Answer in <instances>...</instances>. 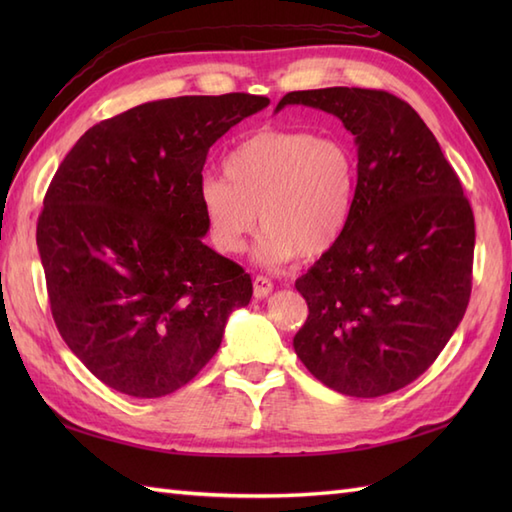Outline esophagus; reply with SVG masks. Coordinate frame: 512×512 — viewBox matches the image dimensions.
<instances>
[{
	"instance_id": "obj_1",
	"label": "esophagus",
	"mask_w": 512,
	"mask_h": 512,
	"mask_svg": "<svg viewBox=\"0 0 512 512\" xmlns=\"http://www.w3.org/2000/svg\"><path fill=\"white\" fill-rule=\"evenodd\" d=\"M253 292L257 299H266L270 292H273V281L268 277H255L253 279Z\"/></svg>"
}]
</instances>
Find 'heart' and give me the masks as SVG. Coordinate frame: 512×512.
<instances>
[{
  "mask_svg": "<svg viewBox=\"0 0 512 512\" xmlns=\"http://www.w3.org/2000/svg\"><path fill=\"white\" fill-rule=\"evenodd\" d=\"M358 160L339 138L292 129H259L224 160V178H204L198 189L213 246L242 253L255 231L257 257L284 264L317 259L339 242L356 204Z\"/></svg>",
  "mask_w": 512,
  "mask_h": 512,
  "instance_id": "b5f03b06",
  "label": "heart"
}]
</instances>
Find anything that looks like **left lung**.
Returning a JSON list of instances; mask_svg holds the SVG:
<instances>
[{
    "label": "left lung",
    "mask_w": 512,
    "mask_h": 512,
    "mask_svg": "<svg viewBox=\"0 0 512 512\" xmlns=\"http://www.w3.org/2000/svg\"><path fill=\"white\" fill-rule=\"evenodd\" d=\"M334 114L354 136L352 220L297 279L308 319L295 352L345 396L376 398L427 372L471 299L475 220L418 112L383 90L288 92L277 103Z\"/></svg>",
    "instance_id": "obj_1"
}]
</instances>
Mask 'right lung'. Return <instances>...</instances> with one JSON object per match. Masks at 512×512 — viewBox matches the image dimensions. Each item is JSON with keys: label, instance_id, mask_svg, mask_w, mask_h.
I'll return each mask as SVG.
<instances>
[{"label": "right lung", "instance_id": "add662e5", "mask_svg": "<svg viewBox=\"0 0 512 512\" xmlns=\"http://www.w3.org/2000/svg\"><path fill=\"white\" fill-rule=\"evenodd\" d=\"M266 96H178L90 127L43 198L37 248L65 345L121 394L160 398L211 361L246 270L202 242L211 145Z\"/></svg>", "mask_w": 512, "mask_h": 512}]
</instances>
